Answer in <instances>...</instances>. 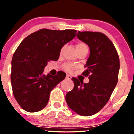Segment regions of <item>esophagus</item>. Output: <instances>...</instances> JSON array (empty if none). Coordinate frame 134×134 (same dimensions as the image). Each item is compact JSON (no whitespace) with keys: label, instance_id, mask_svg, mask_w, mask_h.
I'll use <instances>...</instances> for the list:
<instances>
[{"label":"esophagus","instance_id":"34e87169","mask_svg":"<svg viewBox=\"0 0 134 134\" xmlns=\"http://www.w3.org/2000/svg\"><path fill=\"white\" fill-rule=\"evenodd\" d=\"M71 78H72V77L70 76V75H69V74L66 75V79H71Z\"/></svg>","mask_w":134,"mask_h":134}]
</instances>
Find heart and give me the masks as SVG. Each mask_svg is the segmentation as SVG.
<instances>
[{
  "label": "heart",
  "instance_id": "1",
  "mask_svg": "<svg viewBox=\"0 0 134 134\" xmlns=\"http://www.w3.org/2000/svg\"><path fill=\"white\" fill-rule=\"evenodd\" d=\"M65 46H64L60 50V53H62L63 49L64 48ZM76 51L78 50H88V47L86 43L83 42H79L77 44H76ZM74 68V65H72L71 64H66L64 65V69L67 71H71V70Z\"/></svg>",
  "mask_w": 134,
  "mask_h": 134
}]
</instances>
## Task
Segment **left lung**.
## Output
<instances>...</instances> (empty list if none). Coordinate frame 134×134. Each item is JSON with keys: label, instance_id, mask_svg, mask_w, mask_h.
<instances>
[{"label": "left lung", "instance_id": "obj_1", "mask_svg": "<svg viewBox=\"0 0 134 134\" xmlns=\"http://www.w3.org/2000/svg\"><path fill=\"white\" fill-rule=\"evenodd\" d=\"M77 38L89 46L90 54L82 74L88 83L73 77L74 87L65 96L71 110L82 116L96 114L110 99L118 82L120 60L114 44L100 32L78 31Z\"/></svg>", "mask_w": 134, "mask_h": 134}]
</instances>
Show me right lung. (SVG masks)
<instances>
[{
    "label": "right lung",
    "instance_id": "add662e5",
    "mask_svg": "<svg viewBox=\"0 0 134 134\" xmlns=\"http://www.w3.org/2000/svg\"><path fill=\"white\" fill-rule=\"evenodd\" d=\"M75 30L41 29L23 40L12 59L11 80L14 96L23 109L40 111L46 107L51 91L65 77L64 72L56 76L43 74L50 60H57L61 48L76 37Z\"/></svg>",
    "mask_w": 134,
    "mask_h": 134
}]
</instances>
